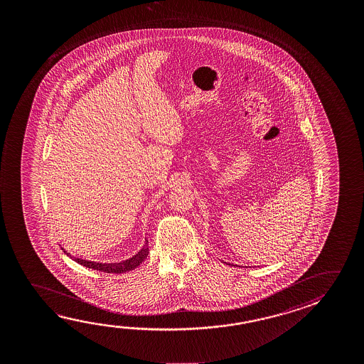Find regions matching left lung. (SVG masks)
Here are the masks:
<instances>
[{
    "label": "left lung",
    "mask_w": 364,
    "mask_h": 364,
    "mask_svg": "<svg viewBox=\"0 0 364 364\" xmlns=\"http://www.w3.org/2000/svg\"><path fill=\"white\" fill-rule=\"evenodd\" d=\"M228 265H230V264H228Z\"/></svg>",
    "instance_id": "left-lung-1"
}]
</instances>
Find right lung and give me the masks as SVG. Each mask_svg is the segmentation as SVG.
Returning <instances> with one entry per match:
<instances>
[{
	"label": "right lung",
	"mask_w": 364,
	"mask_h": 364,
	"mask_svg": "<svg viewBox=\"0 0 364 364\" xmlns=\"http://www.w3.org/2000/svg\"><path fill=\"white\" fill-rule=\"evenodd\" d=\"M147 242H149V241L146 240V245H144L141 250L138 251L134 257H129L128 260H124V262H112V264L90 262V260L78 259V257H71L70 252H67L65 249H62V250L66 252L67 257H71L75 262L81 264V265H84L86 268L94 269V270H99V272H105V273L120 274V273H125V272H129V270L137 268L138 265L144 262V259L149 255V246H147Z\"/></svg>",
	"instance_id": "right-lung-1"
}]
</instances>
